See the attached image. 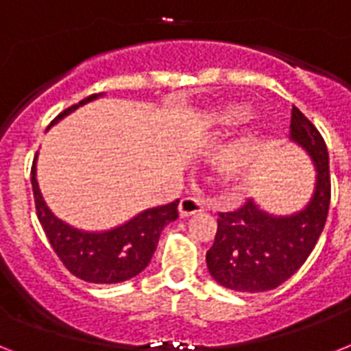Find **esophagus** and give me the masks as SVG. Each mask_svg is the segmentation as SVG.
<instances>
[{
    "mask_svg": "<svg viewBox=\"0 0 351 351\" xmlns=\"http://www.w3.org/2000/svg\"><path fill=\"white\" fill-rule=\"evenodd\" d=\"M204 211V200L197 197H186L180 200V206H178V213H180L182 219L186 217H191V215H197Z\"/></svg>",
    "mask_w": 351,
    "mask_h": 351,
    "instance_id": "obj_1",
    "label": "esophagus"
}]
</instances>
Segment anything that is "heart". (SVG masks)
Here are the masks:
<instances>
[{
  "instance_id": "obj_1",
  "label": "heart",
  "mask_w": 351,
  "mask_h": 351,
  "mask_svg": "<svg viewBox=\"0 0 351 351\" xmlns=\"http://www.w3.org/2000/svg\"><path fill=\"white\" fill-rule=\"evenodd\" d=\"M251 118V107L244 106V104H228V106L219 107L217 111H213L206 118L204 121V125L209 131H226V129H230V127L240 125V123H244ZM253 145V140L250 138H245L242 142H239L234 145L233 149L228 151V154L222 160V164H220V171H224V173H233L237 167H239V162L242 158V154L247 151V149Z\"/></svg>"
}]
</instances>
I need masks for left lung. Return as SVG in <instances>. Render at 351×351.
Segmentation results:
<instances>
[{
	"label": "left lung",
	"instance_id": "1",
	"mask_svg": "<svg viewBox=\"0 0 351 351\" xmlns=\"http://www.w3.org/2000/svg\"><path fill=\"white\" fill-rule=\"evenodd\" d=\"M289 140L313 162V193L304 208L291 215L269 213L255 198L237 211L219 213V228L206 262L211 277L224 288L242 293L278 288L304 264L324 230L332 191L328 149L321 132L295 106Z\"/></svg>",
	"mask_w": 351,
	"mask_h": 351
}]
</instances>
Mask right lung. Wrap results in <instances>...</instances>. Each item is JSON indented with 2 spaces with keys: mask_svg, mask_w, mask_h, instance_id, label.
<instances>
[{
  "mask_svg": "<svg viewBox=\"0 0 351 351\" xmlns=\"http://www.w3.org/2000/svg\"><path fill=\"white\" fill-rule=\"evenodd\" d=\"M100 95H93L85 98L76 106L69 107L52 123H58L78 107L98 100ZM36 154L30 182L34 191L36 213L41 228L45 231L47 239L51 242L52 250L56 251L63 266L85 282L93 284H117L136 277L151 262L158 239L164 228L169 222L178 219V202L165 204L149 208L134 215L132 219L111 230L104 231H85L63 222L52 213L43 200V195L36 178Z\"/></svg>",
  "mask_w": 351,
  "mask_h": 351,
  "instance_id": "add662e5",
  "label": "right lung"
}]
</instances>
